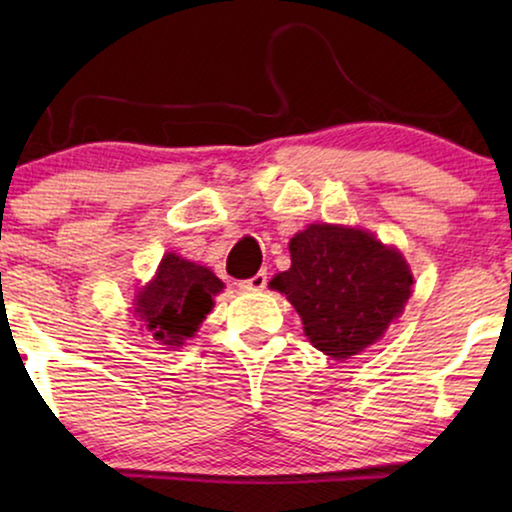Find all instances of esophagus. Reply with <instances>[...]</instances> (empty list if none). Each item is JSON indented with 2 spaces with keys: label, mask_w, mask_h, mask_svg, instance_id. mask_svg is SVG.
I'll return each instance as SVG.
<instances>
[{
  "label": "esophagus",
  "mask_w": 512,
  "mask_h": 512,
  "mask_svg": "<svg viewBox=\"0 0 512 512\" xmlns=\"http://www.w3.org/2000/svg\"><path fill=\"white\" fill-rule=\"evenodd\" d=\"M265 284H268V275H265V272H258V275H254V277L242 279L237 286H240V291H244V293H258L265 289Z\"/></svg>",
  "instance_id": "obj_1"
}]
</instances>
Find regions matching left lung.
Masks as SVG:
<instances>
[{"instance_id": "1", "label": "left lung", "mask_w": 512, "mask_h": 512, "mask_svg": "<svg viewBox=\"0 0 512 512\" xmlns=\"http://www.w3.org/2000/svg\"><path fill=\"white\" fill-rule=\"evenodd\" d=\"M291 268L272 277L303 319L305 335L335 361L375 345L403 314L412 272L403 254L368 230L310 223L291 237Z\"/></svg>"}]
</instances>
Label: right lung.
<instances>
[{
    "label": "right lung",
    "mask_w": 512,
    "mask_h": 512,
    "mask_svg": "<svg viewBox=\"0 0 512 512\" xmlns=\"http://www.w3.org/2000/svg\"><path fill=\"white\" fill-rule=\"evenodd\" d=\"M223 282L205 265L165 254L156 277L135 296V314L158 345L181 347L214 307Z\"/></svg>",
    "instance_id": "1"
}]
</instances>
